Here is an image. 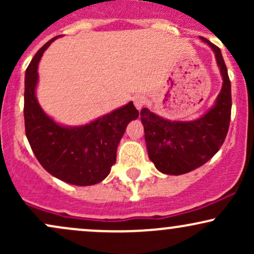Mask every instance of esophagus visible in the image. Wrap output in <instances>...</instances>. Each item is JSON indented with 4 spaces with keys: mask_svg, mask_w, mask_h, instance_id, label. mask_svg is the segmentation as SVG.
Instances as JSON below:
<instances>
[{
    "mask_svg": "<svg viewBox=\"0 0 254 254\" xmlns=\"http://www.w3.org/2000/svg\"><path fill=\"white\" fill-rule=\"evenodd\" d=\"M133 104H135L137 110H141L142 107L145 105V98L143 97H136L135 100H133Z\"/></svg>",
    "mask_w": 254,
    "mask_h": 254,
    "instance_id": "1",
    "label": "esophagus"
}]
</instances>
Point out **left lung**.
Masks as SVG:
<instances>
[{
  "mask_svg": "<svg viewBox=\"0 0 254 254\" xmlns=\"http://www.w3.org/2000/svg\"><path fill=\"white\" fill-rule=\"evenodd\" d=\"M200 38L214 50L223 77L216 105L193 122H171L148 109L141 111L149 159L157 170L166 174L179 176L205 164L223 144L229 129L232 90L228 70L220 48L206 38Z\"/></svg>",
  "mask_w": 254,
  "mask_h": 254,
  "instance_id": "left-lung-1",
  "label": "left lung"
}]
</instances>
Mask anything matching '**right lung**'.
I'll list each match as a JSON object with an SVG mask.
<instances>
[{
    "instance_id": "add662e5",
    "label": "right lung",
    "mask_w": 254,
    "mask_h": 254,
    "mask_svg": "<svg viewBox=\"0 0 254 254\" xmlns=\"http://www.w3.org/2000/svg\"><path fill=\"white\" fill-rule=\"evenodd\" d=\"M58 37L42 46L26 69V136L37 160L49 173L74 185H94L110 174L116 162L119 141L127 125L138 117V111L129 103L77 127H61L49 118L36 98L37 69L44 51Z\"/></svg>"
}]
</instances>
